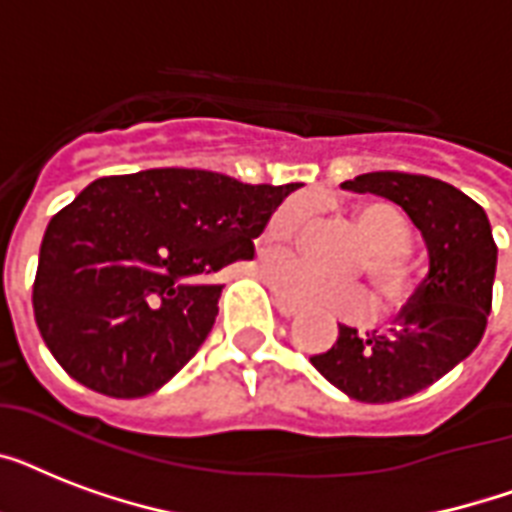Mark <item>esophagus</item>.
Instances as JSON below:
<instances>
[{
  "instance_id": "34e87169",
  "label": "esophagus",
  "mask_w": 512,
  "mask_h": 512,
  "mask_svg": "<svg viewBox=\"0 0 512 512\" xmlns=\"http://www.w3.org/2000/svg\"><path fill=\"white\" fill-rule=\"evenodd\" d=\"M273 303H276V308H279L281 316H287V319H292V316H297V313H300V311H297V308H295V305L284 303V300H281L279 295L273 297Z\"/></svg>"
}]
</instances>
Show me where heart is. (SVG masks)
I'll list each match as a JSON object with an SVG mask.
<instances>
[{"instance_id": "heart-1", "label": "heart", "mask_w": 512, "mask_h": 512, "mask_svg": "<svg viewBox=\"0 0 512 512\" xmlns=\"http://www.w3.org/2000/svg\"><path fill=\"white\" fill-rule=\"evenodd\" d=\"M311 217V199L292 196L273 209L265 223V239L271 244H289L305 220ZM353 223L366 241V255L358 268L369 276L382 311H401L412 292V271L401 255L409 247V223L393 204L369 201L353 209ZM268 284L287 303L308 311L361 313L366 308V292L350 281H327L311 273L297 257L268 255L263 260Z\"/></svg>"}]
</instances>
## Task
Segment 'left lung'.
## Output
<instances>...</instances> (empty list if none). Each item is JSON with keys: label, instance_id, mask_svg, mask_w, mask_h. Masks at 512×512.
I'll use <instances>...</instances> for the list:
<instances>
[{"label": "left lung", "instance_id": "left-lung-1", "mask_svg": "<svg viewBox=\"0 0 512 512\" xmlns=\"http://www.w3.org/2000/svg\"><path fill=\"white\" fill-rule=\"evenodd\" d=\"M345 191L377 193L404 209L428 247V276L388 335L342 327L311 364L345 396L390 404L420 393L476 350L492 311L497 244L489 217L460 188L428 175L366 172Z\"/></svg>", "mask_w": 512, "mask_h": 512}]
</instances>
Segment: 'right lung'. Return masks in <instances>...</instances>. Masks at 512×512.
<instances>
[{"label": "right lung", "mask_w": 512, "mask_h": 512, "mask_svg": "<svg viewBox=\"0 0 512 512\" xmlns=\"http://www.w3.org/2000/svg\"><path fill=\"white\" fill-rule=\"evenodd\" d=\"M297 188L177 167L87 185L39 249L34 319L55 361L103 396L162 388L212 332L223 284L209 276L252 260L268 217Z\"/></svg>", "instance_id": "1"}]
</instances>
